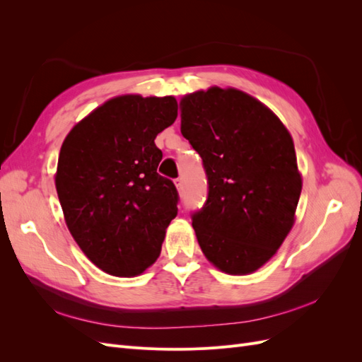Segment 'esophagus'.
Wrapping results in <instances>:
<instances>
[{"mask_svg": "<svg viewBox=\"0 0 362 362\" xmlns=\"http://www.w3.org/2000/svg\"><path fill=\"white\" fill-rule=\"evenodd\" d=\"M175 185H177L178 192H182L184 190V180L182 178H177V180H175Z\"/></svg>", "mask_w": 362, "mask_h": 362, "instance_id": "obj_1", "label": "esophagus"}]
</instances>
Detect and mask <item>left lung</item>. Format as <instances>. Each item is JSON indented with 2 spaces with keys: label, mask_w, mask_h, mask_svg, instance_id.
I'll use <instances>...</instances> for the list:
<instances>
[{
  "label": "left lung",
  "mask_w": 362,
  "mask_h": 362,
  "mask_svg": "<svg viewBox=\"0 0 362 362\" xmlns=\"http://www.w3.org/2000/svg\"><path fill=\"white\" fill-rule=\"evenodd\" d=\"M181 134L206 175L192 213L204 255L229 275L258 270L290 233L302 190L290 133L255 98L211 87L182 98Z\"/></svg>",
  "instance_id": "left-lung-1"
}]
</instances>
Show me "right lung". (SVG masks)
Segmentation results:
<instances>
[{
    "label": "right lung",
    "mask_w": 362,
    "mask_h": 362,
    "mask_svg": "<svg viewBox=\"0 0 362 362\" xmlns=\"http://www.w3.org/2000/svg\"><path fill=\"white\" fill-rule=\"evenodd\" d=\"M178 116L173 96H117L64 139L56 187L74 240L95 266L136 276L158 258L178 214L175 184L157 172L154 140Z\"/></svg>",
    "instance_id": "obj_1"
}]
</instances>
